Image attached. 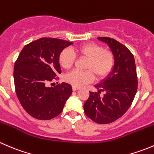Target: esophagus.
I'll return each instance as SVG.
<instances>
[{"mask_svg":"<svg viewBox=\"0 0 154 154\" xmlns=\"http://www.w3.org/2000/svg\"><path fill=\"white\" fill-rule=\"evenodd\" d=\"M72 89H73V91H77V90L79 89V88H78V87L73 86V87H72Z\"/></svg>","mask_w":154,"mask_h":154,"instance_id":"1","label":"esophagus"}]
</instances>
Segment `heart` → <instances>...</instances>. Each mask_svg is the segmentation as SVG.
I'll return each mask as SVG.
<instances>
[{"label":"heart","instance_id":"1","mask_svg":"<svg viewBox=\"0 0 154 154\" xmlns=\"http://www.w3.org/2000/svg\"><path fill=\"white\" fill-rule=\"evenodd\" d=\"M80 57L88 59L86 69L82 71L75 70L65 76V80L73 86L81 87L94 80V74L97 79L106 77L112 69L115 57L112 53L105 51L104 48L94 43L83 45L75 50ZM76 60V55L72 51L65 49L60 53L59 62L64 69H70Z\"/></svg>","mask_w":154,"mask_h":154}]
</instances>
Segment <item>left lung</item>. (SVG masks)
Here are the masks:
<instances>
[{"label": "left lung", "instance_id": "obj_1", "mask_svg": "<svg viewBox=\"0 0 154 154\" xmlns=\"http://www.w3.org/2000/svg\"><path fill=\"white\" fill-rule=\"evenodd\" d=\"M106 43L115 57L112 71L99 84L97 92L89 91L84 103L85 114L93 122L106 125L122 117L131 106L137 91L138 80L134 57L124 45L109 37H99ZM100 91H104L103 96Z\"/></svg>", "mask_w": 154, "mask_h": 154}]
</instances>
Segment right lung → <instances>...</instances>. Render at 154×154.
I'll use <instances>...</instances> for the list:
<instances>
[{"instance_id": "1", "label": "right lung", "mask_w": 154, "mask_h": 154, "mask_svg": "<svg viewBox=\"0 0 154 154\" xmlns=\"http://www.w3.org/2000/svg\"><path fill=\"white\" fill-rule=\"evenodd\" d=\"M72 42L54 38H41L26 45L14 66L15 92L21 106L32 117L50 120L62 112L72 93L68 83L48 86L61 74L59 57Z\"/></svg>"}]
</instances>
